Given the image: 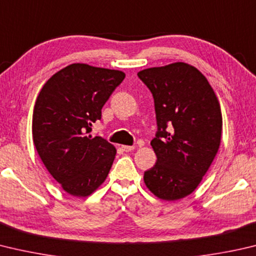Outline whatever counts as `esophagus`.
<instances>
[{
    "instance_id": "34e87169",
    "label": "esophagus",
    "mask_w": 256,
    "mask_h": 256,
    "mask_svg": "<svg viewBox=\"0 0 256 256\" xmlns=\"http://www.w3.org/2000/svg\"><path fill=\"white\" fill-rule=\"evenodd\" d=\"M134 148H136V146H122V150L125 151V152L133 151Z\"/></svg>"
}]
</instances>
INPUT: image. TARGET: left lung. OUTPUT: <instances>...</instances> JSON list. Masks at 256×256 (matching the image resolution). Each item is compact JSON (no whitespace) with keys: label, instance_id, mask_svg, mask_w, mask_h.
<instances>
[{"label":"left lung","instance_id":"obj_1","mask_svg":"<svg viewBox=\"0 0 256 256\" xmlns=\"http://www.w3.org/2000/svg\"><path fill=\"white\" fill-rule=\"evenodd\" d=\"M138 76L152 92L158 125L151 141L156 162L144 172V184L162 200H178L198 187L217 154L220 102L207 78L186 62L143 69Z\"/></svg>","mask_w":256,"mask_h":256}]
</instances>
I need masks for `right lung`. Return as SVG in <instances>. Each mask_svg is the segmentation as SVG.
Segmentation results:
<instances>
[{"label":"right lung","mask_w":256,"mask_h":256,"mask_svg":"<svg viewBox=\"0 0 256 256\" xmlns=\"http://www.w3.org/2000/svg\"><path fill=\"white\" fill-rule=\"evenodd\" d=\"M124 78L120 70L72 64L51 76L36 97L34 146L50 174L72 196H90L110 172L116 148L90 132Z\"/></svg>","instance_id":"right-lung-1"}]
</instances>
